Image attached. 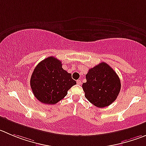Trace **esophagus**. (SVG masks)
<instances>
[{
  "label": "esophagus",
  "instance_id": "esophagus-1",
  "mask_svg": "<svg viewBox=\"0 0 146 146\" xmlns=\"http://www.w3.org/2000/svg\"><path fill=\"white\" fill-rule=\"evenodd\" d=\"M76 83H77L78 84V85H81V84L82 82H81V81L80 79H78V80H77V81H76Z\"/></svg>",
  "mask_w": 146,
  "mask_h": 146
}]
</instances>
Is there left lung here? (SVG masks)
Returning a JSON list of instances; mask_svg holds the SVG:
<instances>
[{"label": "left lung", "mask_w": 146, "mask_h": 146, "mask_svg": "<svg viewBox=\"0 0 146 146\" xmlns=\"http://www.w3.org/2000/svg\"><path fill=\"white\" fill-rule=\"evenodd\" d=\"M86 82L82 85L85 97L99 108L108 107L117 97L121 88L116 72L106 62H101L88 70Z\"/></svg>", "instance_id": "left-lung-1"}]
</instances>
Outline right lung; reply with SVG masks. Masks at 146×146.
Here are the masks:
<instances>
[{"instance_id": "obj_1", "label": "right lung", "mask_w": 146, "mask_h": 146, "mask_svg": "<svg viewBox=\"0 0 146 146\" xmlns=\"http://www.w3.org/2000/svg\"><path fill=\"white\" fill-rule=\"evenodd\" d=\"M76 81L62 68V62L54 57L41 61L34 70L30 86L40 102L54 104L62 100Z\"/></svg>"}]
</instances>
